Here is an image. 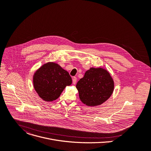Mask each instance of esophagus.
Wrapping results in <instances>:
<instances>
[{
	"instance_id": "1",
	"label": "esophagus",
	"mask_w": 151,
	"mask_h": 151,
	"mask_svg": "<svg viewBox=\"0 0 151 151\" xmlns=\"http://www.w3.org/2000/svg\"><path fill=\"white\" fill-rule=\"evenodd\" d=\"M72 80H73V84H76V81H77V78H76V77H75V76L73 77V78H72Z\"/></svg>"
}]
</instances>
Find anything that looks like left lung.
<instances>
[{
    "label": "left lung",
    "mask_w": 151,
    "mask_h": 151,
    "mask_svg": "<svg viewBox=\"0 0 151 151\" xmlns=\"http://www.w3.org/2000/svg\"><path fill=\"white\" fill-rule=\"evenodd\" d=\"M76 87L81 102L89 106L100 105L111 96L114 87L109 73L101 67H91Z\"/></svg>",
    "instance_id": "left-lung-1"
}]
</instances>
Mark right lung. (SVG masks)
I'll use <instances>...</instances> for the list:
<instances>
[{
    "mask_svg": "<svg viewBox=\"0 0 151 151\" xmlns=\"http://www.w3.org/2000/svg\"><path fill=\"white\" fill-rule=\"evenodd\" d=\"M69 73L58 64L47 63L41 66L33 76L34 87L39 96L47 102L58 99L67 86L72 84Z\"/></svg>",
    "mask_w": 151,
    "mask_h": 151,
    "instance_id": "add662e5",
    "label": "right lung"
}]
</instances>
